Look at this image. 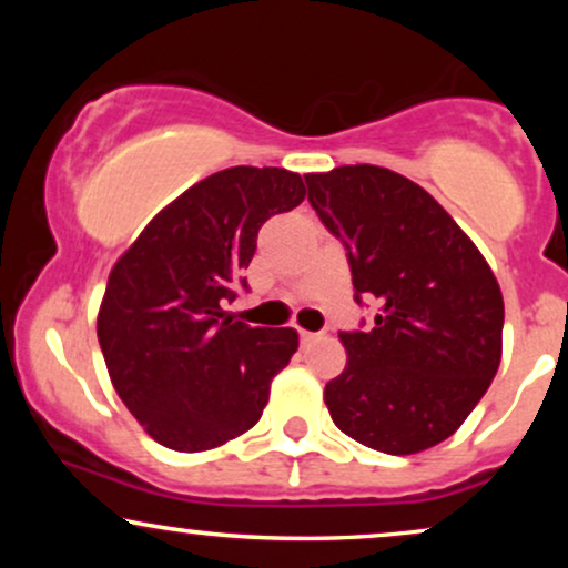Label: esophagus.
Here are the masks:
<instances>
[{"label":"esophagus","mask_w":568,"mask_h":568,"mask_svg":"<svg viewBox=\"0 0 568 568\" xmlns=\"http://www.w3.org/2000/svg\"><path fill=\"white\" fill-rule=\"evenodd\" d=\"M298 338H302V347H306V344L315 342L317 334H312V331H298Z\"/></svg>","instance_id":"esophagus-1"}]
</instances>
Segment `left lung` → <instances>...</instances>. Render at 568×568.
Masks as SVG:
<instances>
[{"label":"left lung","instance_id":"left-lung-1","mask_svg":"<svg viewBox=\"0 0 568 568\" xmlns=\"http://www.w3.org/2000/svg\"><path fill=\"white\" fill-rule=\"evenodd\" d=\"M310 205L376 298L374 328L342 334L347 366L323 400L344 435L406 456L452 438L501 361L505 302L478 245L433 194L379 165L306 173Z\"/></svg>","mask_w":568,"mask_h":568}]
</instances>
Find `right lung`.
<instances>
[{"instance_id": "obj_1", "label": "right lung", "mask_w": 568, "mask_h": 568, "mask_svg": "<svg viewBox=\"0 0 568 568\" xmlns=\"http://www.w3.org/2000/svg\"><path fill=\"white\" fill-rule=\"evenodd\" d=\"M304 194L285 168H226L162 207L109 272L98 344L116 395L160 446L207 452L262 419L298 334L247 328L224 302L245 288L264 221Z\"/></svg>"}]
</instances>
